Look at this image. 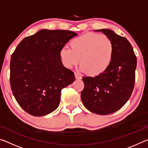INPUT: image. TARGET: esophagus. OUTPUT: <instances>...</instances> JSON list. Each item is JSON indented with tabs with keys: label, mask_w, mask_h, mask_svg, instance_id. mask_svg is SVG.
<instances>
[{
	"label": "esophagus",
	"mask_w": 148,
	"mask_h": 148,
	"mask_svg": "<svg viewBox=\"0 0 148 148\" xmlns=\"http://www.w3.org/2000/svg\"><path fill=\"white\" fill-rule=\"evenodd\" d=\"M74 75H75V77H76V79H82V76H80L79 74L76 73V72H74Z\"/></svg>",
	"instance_id": "34e87169"
}]
</instances>
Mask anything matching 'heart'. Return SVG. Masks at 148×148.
<instances>
[{
	"label": "heart",
	"instance_id": "heart-1",
	"mask_svg": "<svg viewBox=\"0 0 148 148\" xmlns=\"http://www.w3.org/2000/svg\"><path fill=\"white\" fill-rule=\"evenodd\" d=\"M70 48L64 47L59 53L62 64L71 69L79 63L80 71L91 76H101L113 60L114 46L111 39L103 35L88 32L72 40Z\"/></svg>",
	"mask_w": 148,
	"mask_h": 148
}]
</instances>
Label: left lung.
Instances as JSON below:
<instances>
[{"mask_svg": "<svg viewBox=\"0 0 148 148\" xmlns=\"http://www.w3.org/2000/svg\"><path fill=\"white\" fill-rule=\"evenodd\" d=\"M96 31H102L113 42V60L108 69L101 76L82 78L84 88L81 99L86 108L92 113L108 115L121 108L131 97L137 60L126 38L110 29Z\"/></svg>", "mask_w": 148, "mask_h": 148, "instance_id": "left-lung-1", "label": "left lung"}]
</instances>
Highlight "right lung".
I'll return each instance as SVG.
<instances>
[{"label": "right lung", "instance_id": "add662e5", "mask_svg": "<svg viewBox=\"0 0 148 148\" xmlns=\"http://www.w3.org/2000/svg\"><path fill=\"white\" fill-rule=\"evenodd\" d=\"M77 33L42 29L25 37L10 60V86L17 103L33 116H43L59 105L62 88L75 80L62 64L59 53Z\"/></svg>", "mask_w": 148, "mask_h": 148}]
</instances>
